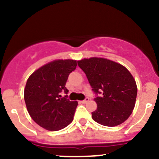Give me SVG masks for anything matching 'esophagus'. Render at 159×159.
Listing matches in <instances>:
<instances>
[{
    "instance_id": "34e87169",
    "label": "esophagus",
    "mask_w": 159,
    "mask_h": 159,
    "mask_svg": "<svg viewBox=\"0 0 159 159\" xmlns=\"http://www.w3.org/2000/svg\"><path fill=\"white\" fill-rule=\"evenodd\" d=\"M89 98H86L84 99V100L81 101V103H82V104H86V103H87L88 102H89Z\"/></svg>"
}]
</instances>
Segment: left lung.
Returning <instances> with one entry per match:
<instances>
[{"label": "left lung", "mask_w": 159, "mask_h": 159, "mask_svg": "<svg viewBox=\"0 0 159 159\" xmlns=\"http://www.w3.org/2000/svg\"><path fill=\"white\" fill-rule=\"evenodd\" d=\"M78 65L85 73L95 94L98 108L91 112L93 120L108 127L121 125L132 113L137 85L123 65L102 57L84 58Z\"/></svg>", "instance_id": "obj_1"}]
</instances>
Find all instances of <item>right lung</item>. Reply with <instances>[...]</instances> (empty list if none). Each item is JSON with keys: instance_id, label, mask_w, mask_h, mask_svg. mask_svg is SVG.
Here are the masks:
<instances>
[{"instance_id": "right-lung-1", "label": "right lung", "mask_w": 159, "mask_h": 159, "mask_svg": "<svg viewBox=\"0 0 159 159\" xmlns=\"http://www.w3.org/2000/svg\"><path fill=\"white\" fill-rule=\"evenodd\" d=\"M75 60H56L35 70L28 78L25 89V101L32 119L48 131L67 127L74 119L78 102H70L68 95L61 98L70 72L75 70Z\"/></svg>"}]
</instances>
